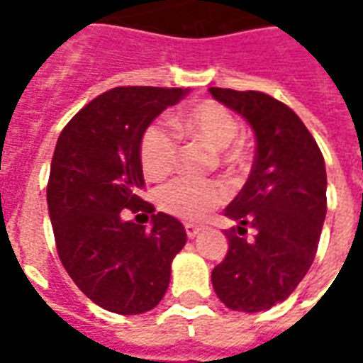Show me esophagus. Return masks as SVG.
<instances>
[{"instance_id":"esophagus-1","label":"esophagus","mask_w":363,"mask_h":363,"mask_svg":"<svg viewBox=\"0 0 363 363\" xmlns=\"http://www.w3.org/2000/svg\"><path fill=\"white\" fill-rule=\"evenodd\" d=\"M184 231H186V235L192 239V237H196L198 233H200V228L194 225V223H184Z\"/></svg>"}]
</instances>
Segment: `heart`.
<instances>
[{
    "instance_id": "b5f03b06",
    "label": "heart",
    "mask_w": 363,
    "mask_h": 363,
    "mask_svg": "<svg viewBox=\"0 0 363 363\" xmlns=\"http://www.w3.org/2000/svg\"><path fill=\"white\" fill-rule=\"evenodd\" d=\"M174 130L216 150L218 165L228 173H241L249 165V151L239 140V122L228 106L204 101L173 118ZM179 140L165 122H151L140 138V163L151 179H163L177 167ZM228 192L220 182L174 179L155 194L157 206L184 221L204 220L213 208L225 202Z\"/></svg>"
}]
</instances>
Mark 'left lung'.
<instances>
[{
    "label": "left lung",
    "mask_w": 363,
    "mask_h": 363,
    "mask_svg": "<svg viewBox=\"0 0 363 363\" xmlns=\"http://www.w3.org/2000/svg\"><path fill=\"white\" fill-rule=\"evenodd\" d=\"M210 93L257 135L251 174L225 208L239 225L225 231L229 249L212 270L213 289L233 311H267L291 296L313 264L327 216L325 159L288 104L260 91ZM247 227L252 240L242 237Z\"/></svg>",
    "instance_id": "left-lung-1"
}]
</instances>
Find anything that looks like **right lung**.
<instances>
[{
  "mask_svg": "<svg viewBox=\"0 0 363 363\" xmlns=\"http://www.w3.org/2000/svg\"><path fill=\"white\" fill-rule=\"evenodd\" d=\"M186 95L169 87H114L67 122L54 150L46 200L56 249L75 286L118 315L163 299L186 231L142 200L140 138L151 120ZM152 218L150 228L123 213Z\"/></svg>",
  "mask_w": 363,
  "mask_h": 363,
  "instance_id": "add662e5",
  "label": "right lung"
}]
</instances>
